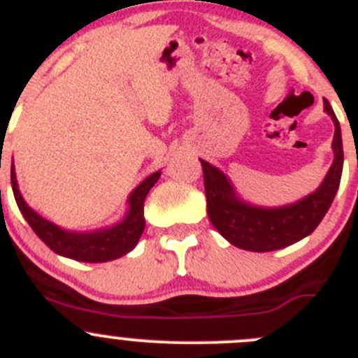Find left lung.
<instances>
[{
	"label": "left lung",
	"instance_id": "1",
	"mask_svg": "<svg viewBox=\"0 0 358 358\" xmlns=\"http://www.w3.org/2000/svg\"><path fill=\"white\" fill-rule=\"evenodd\" d=\"M324 110L334 119V164L321 187L301 201L280 208H259L237 199L234 187L217 167L199 160L207 196V214L228 243L248 251H273L291 246L317 228L330 208L343 175V137L334 108L324 99Z\"/></svg>",
	"mask_w": 358,
	"mask_h": 358
}]
</instances>
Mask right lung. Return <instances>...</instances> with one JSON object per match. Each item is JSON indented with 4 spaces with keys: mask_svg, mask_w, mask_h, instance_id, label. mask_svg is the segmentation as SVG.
Returning a JSON list of instances; mask_svg holds the SVG:
<instances>
[{
    "mask_svg": "<svg viewBox=\"0 0 358 358\" xmlns=\"http://www.w3.org/2000/svg\"><path fill=\"white\" fill-rule=\"evenodd\" d=\"M159 176L160 171L153 173L131 192L130 199H128L130 210L121 223L107 228V230L75 234V231H66L62 228L55 227L53 223H50V221L41 217L37 212L31 210L17 189L14 164H12L10 169V182L15 203H17L19 210L24 215L31 230L55 253L67 257V259L80 260V262H107V260L127 255L128 251L134 250L135 244L139 243L141 235L144 231V224H146V221H144V199H146L151 187L155 185Z\"/></svg>",
    "mask_w": 358,
    "mask_h": 358,
    "instance_id": "right-lung-1",
    "label": "right lung"
}]
</instances>
